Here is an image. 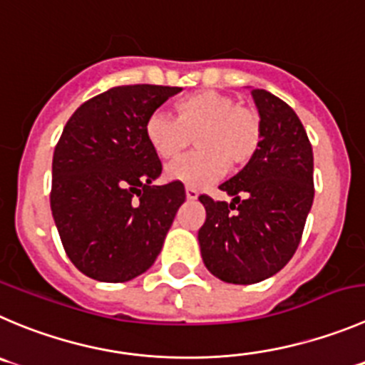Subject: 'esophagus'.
<instances>
[{"label": "esophagus", "mask_w": 365, "mask_h": 365, "mask_svg": "<svg viewBox=\"0 0 365 365\" xmlns=\"http://www.w3.org/2000/svg\"><path fill=\"white\" fill-rule=\"evenodd\" d=\"M197 197H199V192H197L195 188H192V186H188V188H186V199L195 200Z\"/></svg>", "instance_id": "esophagus-1"}]
</instances>
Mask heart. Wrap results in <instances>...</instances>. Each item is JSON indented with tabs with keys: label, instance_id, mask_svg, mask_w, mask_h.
<instances>
[{
	"label": "heart",
	"instance_id": "b5f03b06",
	"mask_svg": "<svg viewBox=\"0 0 365 365\" xmlns=\"http://www.w3.org/2000/svg\"><path fill=\"white\" fill-rule=\"evenodd\" d=\"M175 118L154 113L145 121V138L161 161H177L197 141L199 152L168 166L166 179L204 188L227 170L255 159L262 145V118L218 91H197L179 98Z\"/></svg>",
	"mask_w": 365,
	"mask_h": 365
}]
</instances>
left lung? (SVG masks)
<instances>
[{"mask_svg": "<svg viewBox=\"0 0 365 365\" xmlns=\"http://www.w3.org/2000/svg\"><path fill=\"white\" fill-rule=\"evenodd\" d=\"M251 95L262 118L258 154L218 186L231 202L199 197L206 207L199 229L204 265L235 284L258 283L290 262L314 202V152L303 123L272 93Z\"/></svg>", "mask_w": 365, "mask_h": 365, "instance_id": "obj_1", "label": "left lung"}]
</instances>
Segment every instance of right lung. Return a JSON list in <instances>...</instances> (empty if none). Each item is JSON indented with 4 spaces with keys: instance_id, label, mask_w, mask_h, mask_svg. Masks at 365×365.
I'll list each match as a JSON object with an SVG mask.
<instances>
[{
    "instance_id": "add662e5",
    "label": "right lung",
    "mask_w": 365,
    "mask_h": 365,
    "mask_svg": "<svg viewBox=\"0 0 365 365\" xmlns=\"http://www.w3.org/2000/svg\"><path fill=\"white\" fill-rule=\"evenodd\" d=\"M180 88L118 86L82 103L51 163V215L73 265L103 283L147 272L161 252L182 182L155 186L161 161L145 121Z\"/></svg>"
}]
</instances>
